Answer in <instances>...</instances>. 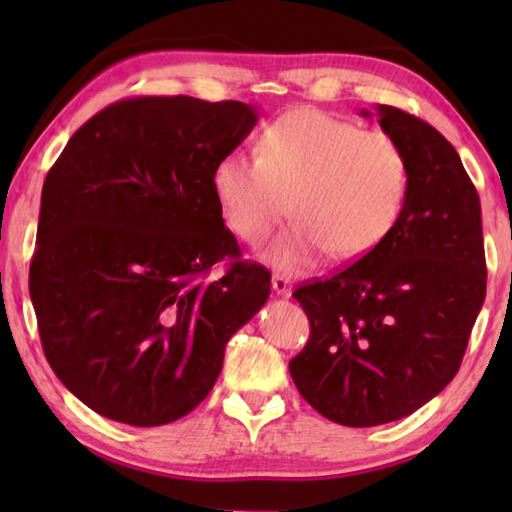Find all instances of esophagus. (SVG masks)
<instances>
[{
    "label": "esophagus",
    "instance_id": "esophagus-1",
    "mask_svg": "<svg viewBox=\"0 0 512 512\" xmlns=\"http://www.w3.org/2000/svg\"><path fill=\"white\" fill-rule=\"evenodd\" d=\"M273 290L281 297H290V292H292L290 279L284 275H273Z\"/></svg>",
    "mask_w": 512,
    "mask_h": 512
}]
</instances>
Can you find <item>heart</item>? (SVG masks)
I'll use <instances>...</instances> for the list:
<instances>
[{
	"mask_svg": "<svg viewBox=\"0 0 512 512\" xmlns=\"http://www.w3.org/2000/svg\"><path fill=\"white\" fill-rule=\"evenodd\" d=\"M211 184L228 228L253 246L284 220L290 198L297 220L268 250V262L301 273L330 250L358 259L385 242L405 209L409 160L385 132L295 107L262 129L257 151H224Z\"/></svg>",
	"mask_w": 512,
	"mask_h": 512,
	"instance_id": "obj_1",
	"label": "heart"
}]
</instances>
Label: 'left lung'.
Listing matches in <instances>:
<instances>
[{"instance_id":"8db88e82","label":"left lung","mask_w":512,"mask_h":512,"mask_svg":"<svg viewBox=\"0 0 512 512\" xmlns=\"http://www.w3.org/2000/svg\"><path fill=\"white\" fill-rule=\"evenodd\" d=\"M378 123L409 160L398 224L358 262L292 292L310 339L290 376L345 427L394 422L438 396L458 374L486 297L480 195L458 151L398 107L378 105Z\"/></svg>"}]
</instances>
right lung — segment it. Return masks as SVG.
<instances>
[{
    "label": "right lung",
    "mask_w": 512,
    "mask_h": 512,
    "mask_svg": "<svg viewBox=\"0 0 512 512\" xmlns=\"http://www.w3.org/2000/svg\"><path fill=\"white\" fill-rule=\"evenodd\" d=\"M253 105L134 96L76 129L41 191L30 299L52 372L101 416L158 427L209 396L231 336L270 295L239 259L211 173Z\"/></svg>",
    "instance_id": "1"
}]
</instances>
